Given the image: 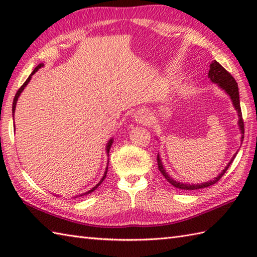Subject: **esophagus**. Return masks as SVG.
Listing matches in <instances>:
<instances>
[{"label": "esophagus", "mask_w": 257, "mask_h": 257, "mask_svg": "<svg viewBox=\"0 0 257 257\" xmlns=\"http://www.w3.org/2000/svg\"><path fill=\"white\" fill-rule=\"evenodd\" d=\"M135 119L139 123H146L149 120V112L146 109H140V110L136 112Z\"/></svg>", "instance_id": "34e87169"}]
</instances>
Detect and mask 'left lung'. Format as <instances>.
I'll list each match as a JSON object with an SVG mask.
<instances>
[{"instance_id": "obj_1", "label": "left lung", "mask_w": 257, "mask_h": 257, "mask_svg": "<svg viewBox=\"0 0 257 257\" xmlns=\"http://www.w3.org/2000/svg\"><path fill=\"white\" fill-rule=\"evenodd\" d=\"M209 76L210 80L212 83L216 84L217 86L220 87L222 90H224L226 94L230 96L231 100L233 102V106L235 108V110L237 111V116H238V127L239 130H241V134H242V137H241V143L244 139V122H243V118H242V111H241V106H239V95H238V86L236 80L233 78V76L227 72V70L222 67L221 65L217 63L216 61H213L210 64V70H209ZM237 152L235 155L232 157L231 161L227 163V166L223 169L222 172L219 174V176L215 177L213 180H210V181L204 182V183H196V184H190V183H183V182H179L176 181V180L172 179L170 176H169V173L166 171L165 167L162 165V161L160 159V156L158 155L157 157V161H158V168H159V171L162 173V176L167 179V181L172 184L173 187H176L178 189H181V190H196V189H203V188H207L210 187V185L216 183L219 180L223 177V174L226 172V170L230 167L231 163L233 162L234 158L236 157Z\"/></svg>"}]
</instances>
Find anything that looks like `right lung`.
<instances>
[{"label": "right lung", "mask_w": 257, "mask_h": 257, "mask_svg": "<svg viewBox=\"0 0 257 257\" xmlns=\"http://www.w3.org/2000/svg\"><path fill=\"white\" fill-rule=\"evenodd\" d=\"M43 66H44V64H43V63H41L40 65H37V66L34 68V70H33V72H32V74L29 76V78H27L26 79V81H25V83L23 84V85H22L21 86V88L18 90V92H16V94H15V97H14V100H13V106H12V112H13V118H14V112H15V107H16V102H18V99H19V97H20V95H21V92L22 91H23L24 90V88H25V87H26V85L27 84H29L30 83V80H31V78H32V76L33 75H34L36 72H37V70L38 69H40L41 67H43ZM14 127H15V125H14ZM112 143H113V139L111 138L110 140H109L108 141V144H107V146H106V152H107V156L109 157V150H110V147H111V145H112ZM107 171H108V163H107V168H106V171H105V173H103V176H102V178L100 179V181L99 182H98L96 185H95V187L94 188H92L91 190H89V191H87V192H85V193H81V194H79V195H76L75 196V198H78V196H84V195H87V194H89V193H91L92 192V191H95L98 187H99V185L102 183V181H103V180H105V178H106V174H107Z\"/></svg>", "instance_id": "add662e5"}]
</instances>
